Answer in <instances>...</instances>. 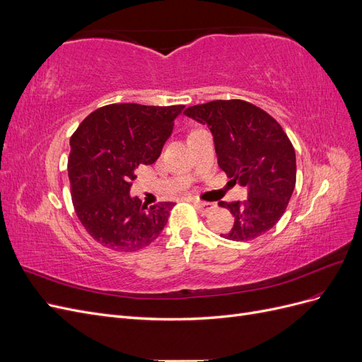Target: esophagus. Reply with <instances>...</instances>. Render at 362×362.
Wrapping results in <instances>:
<instances>
[{
  "label": "esophagus",
  "instance_id": "esophagus-1",
  "mask_svg": "<svg viewBox=\"0 0 362 362\" xmlns=\"http://www.w3.org/2000/svg\"><path fill=\"white\" fill-rule=\"evenodd\" d=\"M192 202L194 204L196 210L201 211V213H204V214L213 211L214 208H216V205H214V204H211V202H202V201H196V199H193Z\"/></svg>",
  "mask_w": 362,
  "mask_h": 362
}]
</instances>
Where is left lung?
Returning <instances> with one entry per match:
<instances>
[{"label":"left lung","mask_w":362,"mask_h":362,"mask_svg":"<svg viewBox=\"0 0 362 362\" xmlns=\"http://www.w3.org/2000/svg\"><path fill=\"white\" fill-rule=\"evenodd\" d=\"M189 117L210 128L217 163L247 199L218 202L234 216V242L254 240L276 225L296 185V154L282 127L262 108L243 100H217L189 107Z\"/></svg>","instance_id":"8db88e82"}]
</instances>
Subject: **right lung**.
Wrapping results in <instances>:
<instances>
[{
	"label": "right lung",
	"instance_id": "right-lung-1",
	"mask_svg": "<svg viewBox=\"0 0 362 362\" xmlns=\"http://www.w3.org/2000/svg\"><path fill=\"white\" fill-rule=\"evenodd\" d=\"M184 105L110 104L87 116L71 137L68 175L74 210L98 243L117 252L151 245L173 202L146 206L129 189L141 164H152Z\"/></svg>",
	"mask_w": 362,
	"mask_h": 362
}]
</instances>
